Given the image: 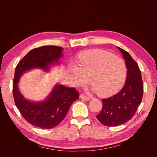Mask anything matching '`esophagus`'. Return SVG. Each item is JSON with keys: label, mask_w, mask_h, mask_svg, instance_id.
Returning a JSON list of instances; mask_svg holds the SVG:
<instances>
[{"label": "esophagus", "mask_w": 157, "mask_h": 157, "mask_svg": "<svg viewBox=\"0 0 157 157\" xmlns=\"http://www.w3.org/2000/svg\"><path fill=\"white\" fill-rule=\"evenodd\" d=\"M80 98L84 99V100H86V101H88V100H90V99H91V98H90V97L87 96H86V95H84L83 94H81L80 95Z\"/></svg>", "instance_id": "esophagus-1"}]
</instances>
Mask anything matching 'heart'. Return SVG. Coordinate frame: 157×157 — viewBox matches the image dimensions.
Returning a JSON list of instances; mask_svg holds the SVG:
<instances>
[{
  "mask_svg": "<svg viewBox=\"0 0 157 157\" xmlns=\"http://www.w3.org/2000/svg\"><path fill=\"white\" fill-rule=\"evenodd\" d=\"M78 67L72 66L71 77L77 86H84L88 80L98 96L108 97L123 87L127 69L124 61L112 53L100 49L84 52L78 56Z\"/></svg>",
  "mask_w": 157,
  "mask_h": 157,
  "instance_id": "obj_1",
  "label": "heart"
}]
</instances>
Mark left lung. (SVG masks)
I'll list each match as a JSON object with an SVG mask.
<instances>
[{"instance_id": "8db88e82", "label": "left lung", "mask_w": 157, "mask_h": 157, "mask_svg": "<svg viewBox=\"0 0 157 157\" xmlns=\"http://www.w3.org/2000/svg\"><path fill=\"white\" fill-rule=\"evenodd\" d=\"M117 48L125 59L127 76L124 86L119 92L102 99V109L96 117L107 126H118L130 120L141 103L144 94V84L138 65L128 52Z\"/></svg>"}]
</instances>
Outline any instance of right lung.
<instances>
[{"mask_svg": "<svg viewBox=\"0 0 157 157\" xmlns=\"http://www.w3.org/2000/svg\"><path fill=\"white\" fill-rule=\"evenodd\" d=\"M61 47L44 46L33 49L17 65L13 80V96L16 105L29 124L43 129L54 128L62 121L72 105L79 98L75 88L57 84L46 100H27L18 89L19 80L25 71L35 68L48 71L49 65L59 62L62 57Z\"/></svg>", "mask_w": 157, "mask_h": 157, "instance_id": "obj_1", "label": "right lung"}]
</instances>
